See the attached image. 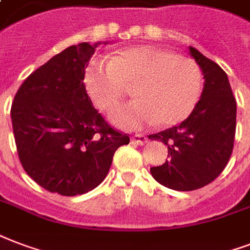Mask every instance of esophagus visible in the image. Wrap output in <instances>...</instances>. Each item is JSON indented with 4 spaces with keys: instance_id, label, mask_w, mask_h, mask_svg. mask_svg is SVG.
<instances>
[{
    "instance_id": "obj_1",
    "label": "esophagus",
    "mask_w": 250,
    "mask_h": 250,
    "mask_svg": "<svg viewBox=\"0 0 250 250\" xmlns=\"http://www.w3.org/2000/svg\"><path fill=\"white\" fill-rule=\"evenodd\" d=\"M132 142L140 146L145 145L146 142H147V137L144 136V134H134V136L132 137Z\"/></svg>"
}]
</instances>
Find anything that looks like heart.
<instances>
[{
    "instance_id": "b5f03b06",
    "label": "heart",
    "mask_w": 250,
    "mask_h": 250,
    "mask_svg": "<svg viewBox=\"0 0 250 250\" xmlns=\"http://www.w3.org/2000/svg\"><path fill=\"white\" fill-rule=\"evenodd\" d=\"M84 82L92 100L106 112L123 100L127 85H134L137 100L110 116L114 125L123 129L183 123L203 91V72L194 59L153 46L127 47L112 61L91 62Z\"/></svg>"
}]
</instances>
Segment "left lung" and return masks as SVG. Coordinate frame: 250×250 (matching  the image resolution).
Listing matches in <instances>:
<instances>
[{
    "label": "left lung",
    "mask_w": 250,
    "mask_h": 250,
    "mask_svg": "<svg viewBox=\"0 0 250 250\" xmlns=\"http://www.w3.org/2000/svg\"><path fill=\"white\" fill-rule=\"evenodd\" d=\"M188 48L204 75L200 100L179 126L149 136L168 150V159L150 172L175 191H192L215 181L229 161L236 133V100L228 76L196 48Z\"/></svg>",
    "instance_id": "left-lung-1"
}]
</instances>
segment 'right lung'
<instances>
[{"instance_id":"obj_1","label":"right lung","mask_w":250,"mask_h":250,"mask_svg":"<svg viewBox=\"0 0 250 250\" xmlns=\"http://www.w3.org/2000/svg\"><path fill=\"white\" fill-rule=\"evenodd\" d=\"M100 43H79L35 69L16 93L11 123L27 175L63 196L85 194L104 181L114 151L129 144L97 112L85 91L88 62Z\"/></svg>"}]
</instances>
